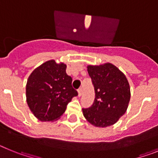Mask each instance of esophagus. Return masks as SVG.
Instances as JSON below:
<instances>
[{"label": "esophagus", "instance_id": "1", "mask_svg": "<svg viewBox=\"0 0 158 158\" xmlns=\"http://www.w3.org/2000/svg\"><path fill=\"white\" fill-rule=\"evenodd\" d=\"M82 95V89H78V96H81Z\"/></svg>", "mask_w": 158, "mask_h": 158}]
</instances>
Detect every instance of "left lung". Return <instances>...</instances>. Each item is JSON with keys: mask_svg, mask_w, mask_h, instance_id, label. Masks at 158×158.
I'll use <instances>...</instances> for the list:
<instances>
[{"mask_svg": "<svg viewBox=\"0 0 158 158\" xmlns=\"http://www.w3.org/2000/svg\"><path fill=\"white\" fill-rule=\"evenodd\" d=\"M88 73L94 87L91 107L82 108L85 118L98 127L111 126L126 112L131 92L125 75L111 63L89 65Z\"/></svg>", "mask_w": 158, "mask_h": 158, "instance_id": "left-lung-1", "label": "left lung"}]
</instances>
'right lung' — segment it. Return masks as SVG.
Here are the masks:
<instances>
[{"instance_id": "obj_1", "label": "right lung", "mask_w": 158, "mask_h": 158, "mask_svg": "<svg viewBox=\"0 0 158 158\" xmlns=\"http://www.w3.org/2000/svg\"><path fill=\"white\" fill-rule=\"evenodd\" d=\"M66 65L51 60L36 68L29 76L26 96L29 108L43 122L60 118L67 104L78 95L72 87V77L65 73Z\"/></svg>"}]
</instances>
